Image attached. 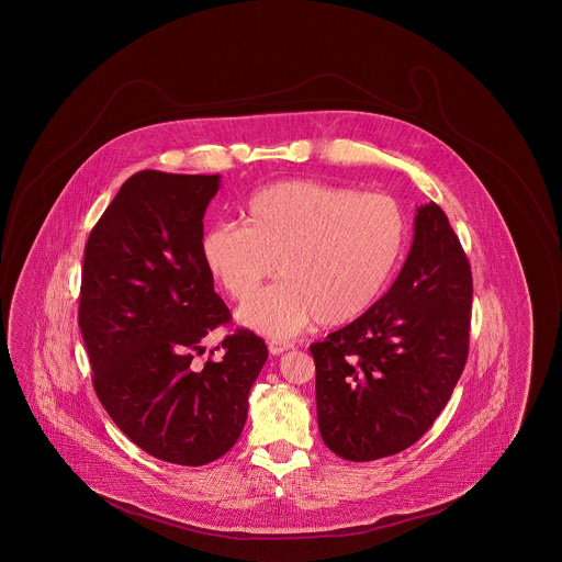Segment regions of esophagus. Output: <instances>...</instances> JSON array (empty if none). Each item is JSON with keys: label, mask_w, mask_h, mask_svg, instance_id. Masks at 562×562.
Listing matches in <instances>:
<instances>
[{"label": "esophagus", "mask_w": 562, "mask_h": 562, "mask_svg": "<svg viewBox=\"0 0 562 562\" xmlns=\"http://www.w3.org/2000/svg\"><path fill=\"white\" fill-rule=\"evenodd\" d=\"M292 347H294L292 342H281V340H270V342H268V351H270V355L285 353V351H290Z\"/></svg>", "instance_id": "esophagus-1"}]
</instances>
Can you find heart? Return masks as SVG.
<instances>
[{
    "instance_id": "obj_1",
    "label": "heart",
    "mask_w": 562,
    "mask_h": 562,
    "mask_svg": "<svg viewBox=\"0 0 562 562\" xmlns=\"http://www.w3.org/2000/svg\"><path fill=\"white\" fill-rule=\"evenodd\" d=\"M245 226L215 224L201 238V258L215 283L238 302L283 279L238 311V322L270 338H290L313 324L361 317L383 294L402 260L408 220L383 192L322 181H281L256 192Z\"/></svg>"
}]
</instances>
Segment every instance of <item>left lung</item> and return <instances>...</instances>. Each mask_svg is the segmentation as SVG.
Returning <instances> with one entry per match:
<instances>
[{"mask_svg": "<svg viewBox=\"0 0 562 562\" xmlns=\"http://www.w3.org/2000/svg\"><path fill=\"white\" fill-rule=\"evenodd\" d=\"M472 295L470 260L446 213L420 205L389 292L311 345L319 434L331 452L374 461L423 438L465 368Z\"/></svg>", "mask_w": 562, "mask_h": 562, "instance_id": "obj_1", "label": "left lung"}]
</instances>
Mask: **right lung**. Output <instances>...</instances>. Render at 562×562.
Returning <instances> with one entry per match:
<instances>
[{"mask_svg": "<svg viewBox=\"0 0 562 562\" xmlns=\"http://www.w3.org/2000/svg\"><path fill=\"white\" fill-rule=\"evenodd\" d=\"M217 190L220 176L126 179L90 231L80 288L78 324L99 402L131 442L190 468L235 446L268 359L260 336L237 329L222 340V359L194 363L201 340L231 322L201 258Z\"/></svg>", "mask_w": 562, "mask_h": 562, "instance_id": "obj_1", "label": "right lung"}]
</instances>
